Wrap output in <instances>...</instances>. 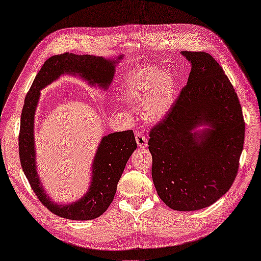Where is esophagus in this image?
I'll use <instances>...</instances> for the list:
<instances>
[{
	"label": "esophagus",
	"mask_w": 261,
	"mask_h": 261,
	"mask_svg": "<svg viewBox=\"0 0 261 261\" xmlns=\"http://www.w3.org/2000/svg\"><path fill=\"white\" fill-rule=\"evenodd\" d=\"M136 142H137L138 146L140 147H146L147 146V138L142 133H137L136 134Z\"/></svg>",
	"instance_id": "obj_1"
}]
</instances>
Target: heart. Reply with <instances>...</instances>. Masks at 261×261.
Instances as JSON below:
<instances>
[{
  "instance_id": "b5f03b06",
  "label": "heart",
  "mask_w": 261,
  "mask_h": 261,
  "mask_svg": "<svg viewBox=\"0 0 261 261\" xmlns=\"http://www.w3.org/2000/svg\"><path fill=\"white\" fill-rule=\"evenodd\" d=\"M175 87V81L169 72L141 69L130 73L124 81L122 94L130 103L143 102V118L148 122H157L170 110L174 101Z\"/></svg>"
}]
</instances>
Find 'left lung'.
<instances>
[{
  "label": "left lung",
  "instance_id": "left-lung-1",
  "mask_svg": "<svg viewBox=\"0 0 261 261\" xmlns=\"http://www.w3.org/2000/svg\"><path fill=\"white\" fill-rule=\"evenodd\" d=\"M191 64L187 85L165 119L150 132L152 177L163 202L178 212L216 203L237 176L244 143L242 108L218 61L182 51ZM201 125L209 129H194Z\"/></svg>",
  "mask_w": 261,
  "mask_h": 261
}]
</instances>
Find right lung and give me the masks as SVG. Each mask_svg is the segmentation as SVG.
<instances>
[{"instance_id": "obj_1", "label": "right lung", "mask_w": 261, "mask_h": 261, "mask_svg": "<svg viewBox=\"0 0 261 261\" xmlns=\"http://www.w3.org/2000/svg\"><path fill=\"white\" fill-rule=\"evenodd\" d=\"M122 56L118 57L121 59ZM116 60L93 55L64 53L49 57L37 74L29 90L21 114L19 155L22 170L39 201L56 216L69 220H92L103 215L113 202L117 186L127 160L137 148L133 130L117 132L104 136L92 164L90 188L80 201L68 205L54 203L46 196L36 170L34 144V118L40 90L69 73L82 76L90 85L107 89L115 75Z\"/></svg>"}]
</instances>
